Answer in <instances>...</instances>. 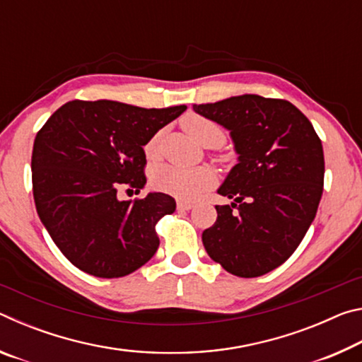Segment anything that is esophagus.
Here are the masks:
<instances>
[{
	"label": "esophagus",
	"instance_id": "esophagus-1",
	"mask_svg": "<svg viewBox=\"0 0 362 362\" xmlns=\"http://www.w3.org/2000/svg\"><path fill=\"white\" fill-rule=\"evenodd\" d=\"M193 203H189V201H185V199H179L177 201V209L179 211H189L193 209Z\"/></svg>",
	"mask_w": 362,
	"mask_h": 362
}]
</instances>
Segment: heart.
I'll use <instances>...</instances> for the list:
<instances>
[{
    "label": "heart",
    "instance_id": "obj_1",
    "mask_svg": "<svg viewBox=\"0 0 362 362\" xmlns=\"http://www.w3.org/2000/svg\"><path fill=\"white\" fill-rule=\"evenodd\" d=\"M182 127L188 136H192L196 142L203 146L220 145L223 142L225 134L216 122L199 115H188L182 119ZM158 146V136L153 137L145 146V153L148 158H155ZM153 185L161 192L179 196L183 199H193L204 189L214 185V174L207 168L183 169L170 164L158 166L151 174Z\"/></svg>",
    "mask_w": 362,
    "mask_h": 362
}]
</instances>
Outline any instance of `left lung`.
Masks as SVG:
<instances>
[{
  "instance_id": "1",
  "label": "left lung",
  "mask_w": 362,
  "mask_h": 362,
  "mask_svg": "<svg viewBox=\"0 0 362 362\" xmlns=\"http://www.w3.org/2000/svg\"><path fill=\"white\" fill-rule=\"evenodd\" d=\"M193 110L230 131L238 155L217 189L233 203L216 206L204 247L235 276H262L289 259L316 217L324 185L321 140L287 100L244 94Z\"/></svg>"
}]
</instances>
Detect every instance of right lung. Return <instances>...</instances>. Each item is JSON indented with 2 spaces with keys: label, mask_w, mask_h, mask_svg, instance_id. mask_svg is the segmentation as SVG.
Wrapping results in <instances>:
<instances>
[{
  "label": "right lung",
  "mask_w": 362,
  "mask_h": 362,
  "mask_svg": "<svg viewBox=\"0 0 362 362\" xmlns=\"http://www.w3.org/2000/svg\"><path fill=\"white\" fill-rule=\"evenodd\" d=\"M185 110L71 100L36 134V211L60 252L76 268L97 278H121L155 255V225L175 211V199L150 192L144 199L121 201L118 189L136 188L139 193L145 187L144 146Z\"/></svg>",
  "instance_id": "right-lung-1"
}]
</instances>
